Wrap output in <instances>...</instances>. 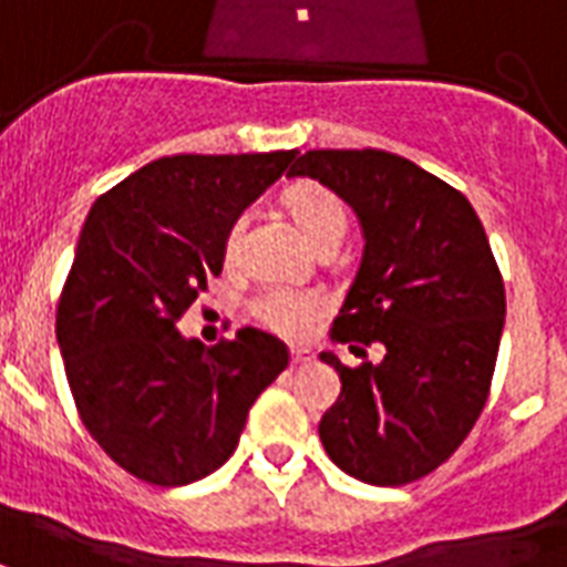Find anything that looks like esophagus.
<instances>
[{
	"label": "esophagus",
	"instance_id": "esophagus-1",
	"mask_svg": "<svg viewBox=\"0 0 567 567\" xmlns=\"http://www.w3.org/2000/svg\"><path fill=\"white\" fill-rule=\"evenodd\" d=\"M289 361L296 363V367H301V363L313 361V352H307V349H292V352H289Z\"/></svg>",
	"mask_w": 567,
	"mask_h": 567
}]
</instances>
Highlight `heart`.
<instances>
[{"label":"heart","mask_w":567,"mask_h":567,"mask_svg":"<svg viewBox=\"0 0 567 567\" xmlns=\"http://www.w3.org/2000/svg\"><path fill=\"white\" fill-rule=\"evenodd\" d=\"M287 209L298 221V227L313 239L319 248L324 245H340L346 227H349V209H346L343 197L337 195L333 188L305 179L296 186L287 188ZM248 218L236 215L227 234H224V260L234 262L239 260L243 251V236ZM324 296L316 289H287V287H271L262 289L260 296L254 298L251 313L254 319L269 328V331L280 333V337H305L319 316L324 313Z\"/></svg>","instance_id":"heart-1"}]
</instances>
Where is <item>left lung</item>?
Returning a JSON list of instances; mask_svg holds the SVG:
<instances>
[{
	"instance_id": "1",
	"label": "left lung",
	"mask_w": 567,
	"mask_h": 567,
	"mask_svg": "<svg viewBox=\"0 0 567 567\" xmlns=\"http://www.w3.org/2000/svg\"><path fill=\"white\" fill-rule=\"evenodd\" d=\"M289 177L333 188L367 239L331 340L354 354L384 346L361 367L319 354L343 381L319 423L324 452L370 485L423 480L488 402L506 289L485 227L458 188L396 153L307 151Z\"/></svg>"
}]
</instances>
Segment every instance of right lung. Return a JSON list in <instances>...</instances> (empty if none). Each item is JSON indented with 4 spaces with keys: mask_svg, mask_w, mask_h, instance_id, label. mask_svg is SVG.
I'll return each instance as SVG.
<instances>
[{
    "mask_svg": "<svg viewBox=\"0 0 567 567\" xmlns=\"http://www.w3.org/2000/svg\"><path fill=\"white\" fill-rule=\"evenodd\" d=\"M296 159V151L162 156L96 197L55 313L82 423L138 480L177 488L234 455L254 399L289 352L257 328L206 349L177 331L224 234Z\"/></svg>",
    "mask_w": 567,
    "mask_h": 567,
    "instance_id": "obj_1",
    "label": "right lung"
}]
</instances>
